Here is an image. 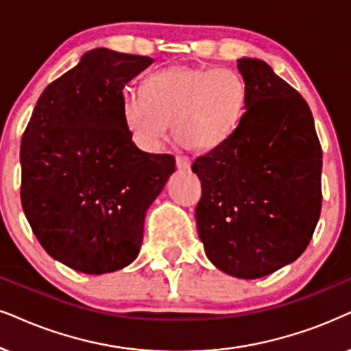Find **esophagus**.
<instances>
[{"mask_svg": "<svg viewBox=\"0 0 351 351\" xmlns=\"http://www.w3.org/2000/svg\"><path fill=\"white\" fill-rule=\"evenodd\" d=\"M176 166L179 171H189L192 162H190V159L186 156H176Z\"/></svg>", "mask_w": 351, "mask_h": 351, "instance_id": "esophagus-1", "label": "esophagus"}]
</instances>
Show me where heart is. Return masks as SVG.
I'll list each match as a JSON object with an SVG mask.
<instances>
[{
  "instance_id": "heart-1",
  "label": "heart",
  "mask_w": 351,
  "mask_h": 351,
  "mask_svg": "<svg viewBox=\"0 0 351 351\" xmlns=\"http://www.w3.org/2000/svg\"><path fill=\"white\" fill-rule=\"evenodd\" d=\"M247 104L248 86L239 71L179 64L149 75L142 92L125 90L122 114L147 152L161 147L171 122L182 145L211 152L239 129Z\"/></svg>"
}]
</instances>
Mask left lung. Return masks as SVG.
Returning <instances> with one entry per match:
<instances>
[{
	"mask_svg": "<svg viewBox=\"0 0 351 351\" xmlns=\"http://www.w3.org/2000/svg\"><path fill=\"white\" fill-rule=\"evenodd\" d=\"M248 104L234 135L193 161L198 235L209 261L258 279L306 250L321 215L322 152L311 109L261 59H237Z\"/></svg>",
	"mask_w": 351,
	"mask_h": 351,
	"instance_id": "obj_1",
	"label": "left lung"
}]
</instances>
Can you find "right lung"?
Segmentation results:
<instances>
[{"mask_svg":"<svg viewBox=\"0 0 351 351\" xmlns=\"http://www.w3.org/2000/svg\"><path fill=\"white\" fill-rule=\"evenodd\" d=\"M108 48L86 51L49 84L21 143V202L49 256L106 274L138 256L148 208L176 171L171 154L132 142L122 90L152 64Z\"/></svg>","mask_w":351,"mask_h":351,"instance_id":"obj_1","label":"right lung"}]
</instances>
